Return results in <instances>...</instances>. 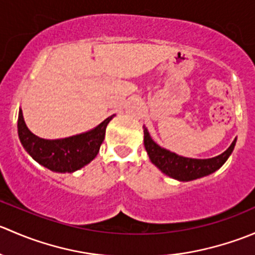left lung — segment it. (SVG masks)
Listing matches in <instances>:
<instances>
[{
  "mask_svg": "<svg viewBox=\"0 0 255 255\" xmlns=\"http://www.w3.org/2000/svg\"><path fill=\"white\" fill-rule=\"evenodd\" d=\"M144 146L151 163L166 176L177 181H191L210 175L217 171L227 161L235 149L237 138H235L227 150L210 159H192L177 155L176 153L163 148L151 139L148 129L144 126Z\"/></svg>",
  "mask_w": 255,
  "mask_h": 255,
  "instance_id": "obj_1",
  "label": "left lung"
}]
</instances>
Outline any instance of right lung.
<instances>
[{"mask_svg":"<svg viewBox=\"0 0 255 255\" xmlns=\"http://www.w3.org/2000/svg\"><path fill=\"white\" fill-rule=\"evenodd\" d=\"M115 115L107 117L92 129L60 139H44L28 129L19 109L18 137L28 154L54 173H74L96 158L105 139L106 127Z\"/></svg>","mask_w":255,"mask_h":255,"instance_id":"obj_1","label":"right lung"}]
</instances>
